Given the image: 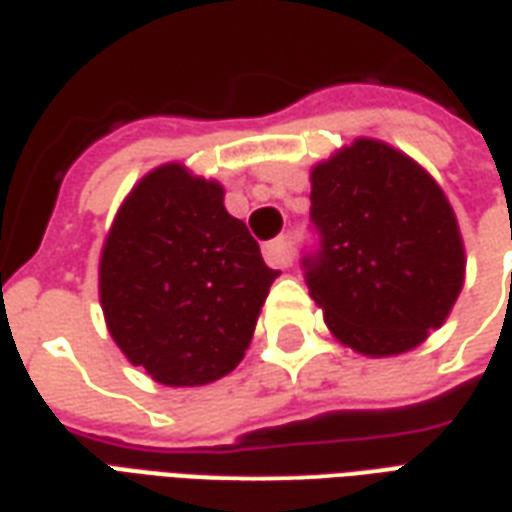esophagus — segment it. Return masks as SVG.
<instances>
[{
	"label": "esophagus",
	"instance_id": "esophagus-1",
	"mask_svg": "<svg viewBox=\"0 0 512 512\" xmlns=\"http://www.w3.org/2000/svg\"><path fill=\"white\" fill-rule=\"evenodd\" d=\"M264 259L270 261L272 267H289L292 264V240L289 237H278V240L267 242Z\"/></svg>",
	"mask_w": 512,
	"mask_h": 512
}]
</instances>
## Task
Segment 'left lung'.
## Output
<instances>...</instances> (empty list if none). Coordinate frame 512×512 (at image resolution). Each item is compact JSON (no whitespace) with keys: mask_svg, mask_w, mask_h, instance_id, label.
Returning a JSON list of instances; mask_svg holds the SVG:
<instances>
[{"mask_svg":"<svg viewBox=\"0 0 512 512\" xmlns=\"http://www.w3.org/2000/svg\"><path fill=\"white\" fill-rule=\"evenodd\" d=\"M319 248L302 256L333 335L371 357L409 352L442 327L464 286L450 201L409 155L357 138L311 171Z\"/></svg>","mask_w":512,"mask_h":512,"instance_id":"left-lung-1","label":"left lung"}]
</instances>
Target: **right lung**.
<instances>
[{"label": "right lung", "instance_id": "add662e5", "mask_svg": "<svg viewBox=\"0 0 512 512\" xmlns=\"http://www.w3.org/2000/svg\"><path fill=\"white\" fill-rule=\"evenodd\" d=\"M218 182L166 163L130 190L100 256V305L130 363L169 387L237 368L272 281Z\"/></svg>", "mask_w": 512, "mask_h": 512}]
</instances>
